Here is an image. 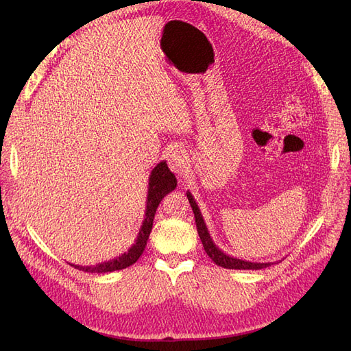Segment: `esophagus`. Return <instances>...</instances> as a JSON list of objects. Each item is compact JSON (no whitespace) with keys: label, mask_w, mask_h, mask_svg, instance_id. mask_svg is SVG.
Listing matches in <instances>:
<instances>
[{"label":"esophagus","mask_w":351,"mask_h":351,"mask_svg":"<svg viewBox=\"0 0 351 351\" xmlns=\"http://www.w3.org/2000/svg\"><path fill=\"white\" fill-rule=\"evenodd\" d=\"M167 161L169 168H171L177 174H183V171L187 168V164H189L187 154L184 152V149H182V147H174V149L169 151Z\"/></svg>","instance_id":"34e87169"}]
</instances>
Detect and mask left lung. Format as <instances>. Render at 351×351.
<instances>
[{
    "label": "left lung",
    "mask_w": 351,
    "mask_h": 351,
    "mask_svg": "<svg viewBox=\"0 0 351 351\" xmlns=\"http://www.w3.org/2000/svg\"><path fill=\"white\" fill-rule=\"evenodd\" d=\"M186 195H187V199L190 202V206H192V209H193L195 219H196V228H197V232H199L200 241H202V244H204V249H205L208 256L212 261H214L218 265V267L227 268V269H262V268L271 267L272 262H262V263L261 262H249V261H243V259H237L234 256H230V254L222 252L214 243V240H212L195 197L192 196V193H190V192H187Z\"/></svg>",
    "instance_id": "8db88e82"
}]
</instances>
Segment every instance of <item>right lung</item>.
Here are the masks:
<instances>
[{"mask_svg":"<svg viewBox=\"0 0 351 351\" xmlns=\"http://www.w3.org/2000/svg\"><path fill=\"white\" fill-rule=\"evenodd\" d=\"M177 187V178L176 176L169 171V168L165 161L159 162L149 176V186H147V199H146V210H145V219L142 222V227L139 230V234L134 240L133 246L127 250L125 253L120 254L119 258H114L108 262H101L97 265H92V267H82V265H73L79 271L83 272H92V274H105V272H114L124 269L130 265L136 263L137 259L142 256V253L146 247L147 239L152 231L154 218L156 214V209L161 204L164 196H167L169 192Z\"/></svg>","mask_w":351,"mask_h":351,"instance_id":"add662e5","label":"right lung"}]
</instances>
